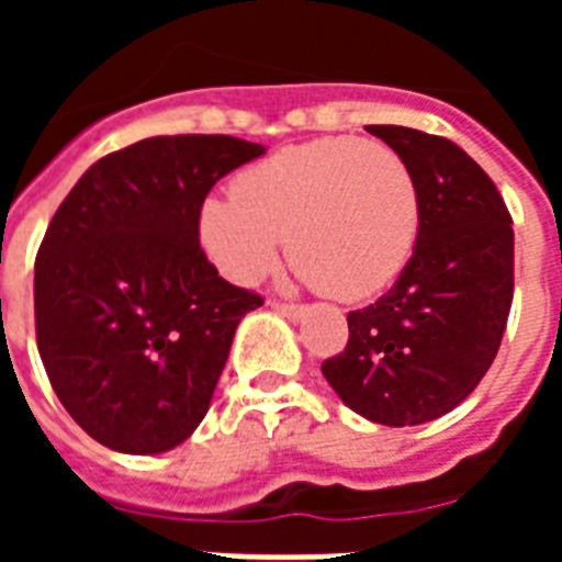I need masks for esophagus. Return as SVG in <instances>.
<instances>
[{"label": "esophagus", "mask_w": 562, "mask_h": 562, "mask_svg": "<svg viewBox=\"0 0 562 562\" xmlns=\"http://www.w3.org/2000/svg\"><path fill=\"white\" fill-rule=\"evenodd\" d=\"M272 310L278 312V315H284L286 321H301L304 317V306L297 304H281V301H272Z\"/></svg>", "instance_id": "34e87169"}]
</instances>
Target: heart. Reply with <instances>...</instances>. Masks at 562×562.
<instances>
[{
  "instance_id": "1",
  "label": "heart",
  "mask_w": 562,
  "mask_h": 562,
  "mask_svg": "<svg viewBox=\"0 0 562 562\" xmlns=\"http://www.w3.org/2000/svg\"><path fill=\"white\" fill-rule=\"evenodd\" d=\"M422 193L402 154L362 137H321L276 151L236 177V196H207L196 227L211 261L256 284L284 250L337 301H366L408 265Z\"/></svg>"
}]
</instances>
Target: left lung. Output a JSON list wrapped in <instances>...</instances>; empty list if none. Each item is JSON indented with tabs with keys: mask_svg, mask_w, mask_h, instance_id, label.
I'll list each match as a JSON object with an SVG mask.
<instances>
[{
	"mask_svg": "<svg viewBox=\"0 0 562 562\" xmlns=\"http://www.w3.org/2000/svg\"><path fill=\"white\" fill-rule=\"evenodd\" d=\"M414 171L422 225L396 284L349 312V342L321 366L342 405L376 425H425L473 394L513 306V216L484 168L456 143L366 126Z\"/></svg>",
	"mask_w": 562,
	"mask_h": 562,
	"instance_id": "1",
	"label": "left lung"
}]
</instances>
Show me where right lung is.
I'll use <instances>...</instances> for the list:
<instances>
[{"label": "right lung", "mask_w": 562, "mask_h": 562, "mask_svg": "<svg viewBox=\"0 0 562 562\" xmlns=\"http://www.w3.org/2000/svg\"><path fill=\"white\" fill-rule=\"evenodd\" d=\"M265 154L227 134L148 137L83 171L36 256V342L67 414L109 450L157 456L200 428L236 326L261 297L200 247L211 188Z\"/></svg>", "instance_id": "right-lung-1"}]
</instances>
